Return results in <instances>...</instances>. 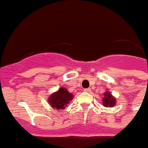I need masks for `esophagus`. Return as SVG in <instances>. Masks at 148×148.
Segmentation results:
<instances>
[{"label": "esophagus", "mask_w": 148, "mask_h": 148, "mask_svg": "<svg viewBox=\"0 0 148 148\" xmlns=\"http://www.w3.org/2000/svg\"><path fill=\"white\" fill-rule=\"evenodd\" d=\"M84 91H85V92H89L91 91V88H85V89H84Z\"/></svg>", "instance_id": "esophagus-1"}]
</instances>
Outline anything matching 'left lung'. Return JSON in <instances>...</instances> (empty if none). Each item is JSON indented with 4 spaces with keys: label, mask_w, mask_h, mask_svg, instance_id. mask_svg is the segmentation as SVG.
I'll list each match as a JSON object with an SVG mask.
<instances>
[{
    "label": "left lung",
    "mask_w": 148,
    "mask_h": 148,
    "mask_svg": "<svg viewBox=\"0 0 148 148\" xmlns=\"http://www.w3.org/2000/svg\"><path fill=\"white\" fill-rule=\"evenodd\" d=\"M116 100L114 99L109 92L104 93V98L102 99V104L105 107H113L115 105Z\"/></svg>",
    "instance_id": "1"
}]
</instances>
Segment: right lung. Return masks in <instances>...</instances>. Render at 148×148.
I'll return each instance as SVG.
<instances>
[{"label":"right lung","instance_id":"1","mask_svg":"<svg viewBox=\"0 0 148 148\" xmlns=\"http://www.w3.org/2000/svg\"><path fill=\"white\" fill-rule=\"evenodd\" d=\"M73 95L68 92L66 88H61L50 95L49 98V103L53 108L57 110L64 109L66 105L73 99Z\"/></svg>","mask_w":148,"mask_h":148}]
</instances>
